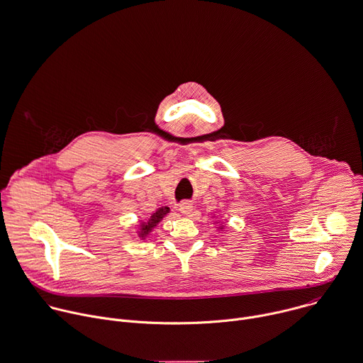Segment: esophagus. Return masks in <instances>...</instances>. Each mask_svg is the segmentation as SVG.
<instances>
[{
    "instance_id": "1",
    "label": "esophagus",
    "mask_w": 363,
    "mask_h": 363,
    "mask_svg": "<svg viewBox=\"0 0 363 363\" xmlns=\"http://www.w3.org/2000/svg\"><path fill=\"white\" fill-rule=\"evenodd\" d=\"M179 210H180L182 214L190 216V214L193 213V204H191L190 201H184V203H182V204L179 206Z\"/></svg>"
}]
</instances>
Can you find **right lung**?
Returning a JSON list of instances; mask_svg holds the SVG:
<instances>
[{
    "instance_id": "right-lung-1",
    "label": "right lung",
    "mask_w": 363,
    "mask_h": 363,
    "mask_svg": "<svg viewBox=\"0 0 363 363\" xmlns=\"http://www.w3.org/2000/svg\"><path fill=\"white\" fill-rule=\"evenodd\" d=\"M169 213V208L167 207H162V208H159L156 213H153L152 216H150V218H149V221L146 223V224H142L140 227H142V237H145V235H147L149 233H150V230L153 228V227H156V224L166 216Z\"/></svg>"
}]
</instances>
